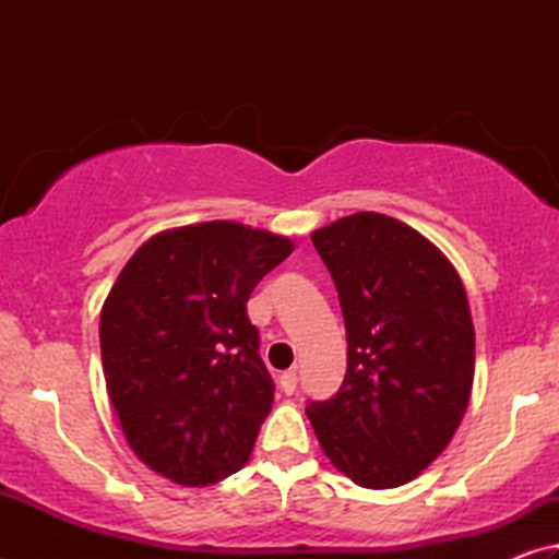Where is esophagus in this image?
Returning a JSON list of instances; mask_svg holds the SVG:
<instances>
[{"mask_svg":"<svg viewBox=\"0 0 559 559\" xmlns=\"http://www.w3.org/2000/svg\"><path fill=\"white\" fill-rule=\"evenodd\" d=\"M296 384H298V374H296V370H288V372H283V374H281V390L286 392V394H293V392H296Z\"/></svg>","mask_w":559,"mask_h":559,"instance_id":"esophagus-1","label":"esophagus"}]
</instances>
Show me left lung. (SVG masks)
I'll list each match as a JSON object with an SVG mask.
<instances>
[{
    "label": "left lung",
    "mask_w": 559,
    "mask_h": 559,
    "mask_svg": "<svg viewBox=\"0 0 559 559\" xmlns=\"http://www.w3.org/2000/svg\"><path fill=\"white\" fill-rule=\"evenodd\" d=\"M347 335L343 386L306 414L337 471L396 488L449 447L466 414L476 333L451 261L412 226L357 212L310 234Z\"/></svg>",
    "instance_id": "1"
}]
</instances>
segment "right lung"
<instances>
[{"label": "right lung", "mask_w": 559, "mask_h": 559, "mask_svg": "<svg viewBox=\"0 0 559 559\" xmlns=\"http://www.w3.org/2000/svg\"><path fill=\"white\" fill-rule=\"evenodd\" d=\"M293 241L236 222L159 231L132 253L100 310L106 390L135 456L202 488L251 456L273 380L246 316Z\"/></svg>", "instance_id": "right-lung-1"}]
</instances>
